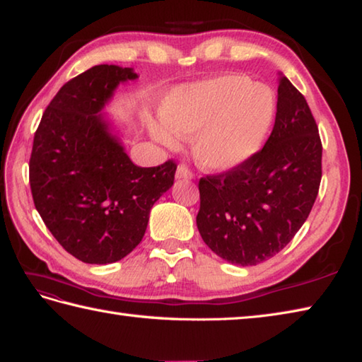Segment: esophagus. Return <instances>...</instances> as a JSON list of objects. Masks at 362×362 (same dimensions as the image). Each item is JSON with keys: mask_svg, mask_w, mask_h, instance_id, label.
<instances>
[{"mask_svg": "<svg viewBox=\"0 0 362 362\" xmlns=\"http://www.w3.org/2000/svg\"><path fill=\"white\" fill-rule=\"evenodd\" d=\"M175 179L177 180H187L188 182V180L193 179V174H191V171H189L187 166L180 165L179 168H177V171H175Z\"/></svg>", "mask_w": 362, "mask_h": 362, "instance_id": "34e87169", "label": "esophagus"}]
</instances>
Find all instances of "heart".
<instances>
[{
	"instance_id": "1",
	"label": "heart",
	"mask_w": 362,
	"mask_h": 362,
	"mask_svg": "<svg viewBox=\"0 0 362 362\" xmlns=\"http://www.w3.org/2000/svg\"><path fill=\"white\" fill-rule=\"evenodd\" d=\"M272 89L243 75H219L174 88L163 98L153 138L168 147L193 137V157L210 173H228L256 153L272 129Z\"/></svg>"
}]
</instances>
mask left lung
Masks as SVG:
<instances>
[{"label": "left lung", "mask_w": 362, "mask_h": 362, "mask_svg": "<svg viewBox=\"0 0 362 362\" xmlns=\"http://www.w3.org/2000/svg\"><path fill=\"white\" fill-rule=\"evenodd\" d=\"M270 138L243 165L199 180L204 243L232 265L276 256L306 221L322 180V143L306 98L278 74Z\"/></svg>", "instance_id": "8db88e82"}]
</instances>
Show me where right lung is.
Segmentation results:
<instances>
[{"label": "right lung", "mask_w": 362, "mask_h": 362, "mask_svg": "<svg viewBox=\"0 0 362 362\" xmlns=\"http://www.w3.org/2000/svg\"><path fill=\"white\" fill-rule=\"evenodd\" d=\"M132 67L100 64L64 84L34 136L30 185L48 230L84 264L106 265L139 245L153 204L173 187L175 163L139 168L105 106Z\"/></svg>", "instance_id": "obj_1"}]
</instances>
